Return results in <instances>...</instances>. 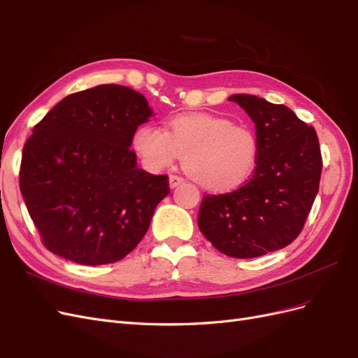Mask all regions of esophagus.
<instances>
[{"label":"esophagus","instance_id":"34e87169","mask_svg":"<svg viewBox=\"0 0 358 358\" xmlns=\"http://www.w3.org/2000/svg\"><path fill=\"white\" fill-rule=\"evenodd\" d=\"M183 179L182 176H178V175H170L169 178V183H170V188H176L178 185H180V183H183Z\"/></svg>","mask_w":358,"mask_h":358}]
</instances>
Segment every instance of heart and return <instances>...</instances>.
Here are the masks:
<instances>
[{"label": "heart", "mask_w": 358, "mask_h": 358, "mask_svg": "<svg viewBox=\"0 0 358 358\" xmlns=\"http://www.w3.org/2000/svg\"><path fill=\"white\" fill-rule=\"evenodd\" d=\"M136 152L149 167L170 166L178 155L183 169L209 191H231L252 178L259 157V140L251 127L209 113L173 117L167 131L154 125L137 128Z\"/></svg>", "instance_id": "obj_1"}]
</instances>
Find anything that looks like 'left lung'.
Returning <instances> with one entry per match:
<instances>
[{
  "mask_svg": "<svg viewBox=\"0 0 358 358\" xmlns=\"http://www.w3.org/2000/svg\"><path fill=\"white\" fill-rule=\"evenodd\" d=\"M229 100L255 124L257 169L237 189L204 196L197 222L220 252L254 258L278 251L300 234L317 197L322 157L315 128L287 106L248 94Z\"/></svg>",
  "mask_w": 358,
  "mask_h": 358,
  "instance_id": "1",
  "label": "left lung"
}]
</instances>
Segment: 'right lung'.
Returning a JSON list of instances; mask_svg holds the SVG:
<instances>
[{"mask_svg": "<svg viewBox=\"0 0 358 358\" xmlns=\"http://www.w3.org/2000/svg\"><path fill=\"white\" fill-rule=\"evenodd\" d=\"M150 115L140 92L99 85L67 95L34 125L19 187L50 252L100 266L122 259L143 239L170 192L169 176L138 169L129 149Z\"/></svg>", "mask_w": 358, "mask_h": 358, "instance_id": "1", "label": "right lung"}]
</instances>
